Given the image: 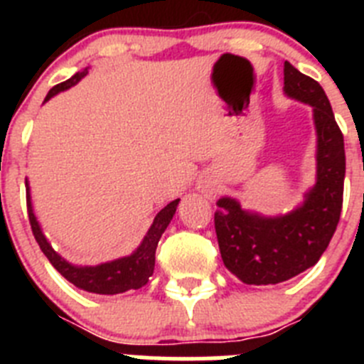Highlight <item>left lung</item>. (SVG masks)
Masks as SVG:
<instances>
[{
    "mask_svg": "<svg viewBox=\"0 0 364 364\" xmlns=\"http://www.w3.org/2000/svg\"><path fill=\"white\" fill-rule=\"evenodd\" d=\"M284 92L314 107L317 182L301 208L284 217L247 213L220 198L215 231L226 268L246 284H277L317 264L337 230L345 189V140L323 87L284 62Z\"/></svg>",
    "mask_w": 364,
    "mask_h": 364,
    "instance_id": "left-lung-1",
    "label": "left lung"
}]
</instances>
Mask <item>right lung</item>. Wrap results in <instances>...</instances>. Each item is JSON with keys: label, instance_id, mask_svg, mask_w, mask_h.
<instances>
[{"label": "right lung", "instance_id": "1", "mask_svg": "<svg viewBox=\"0 0 364 364\" xmlns=\"http://www.w3.org/2000/svg\"><path fill=\"white\" fill-rule=\"evenodd\" d=\"M87 74V69L82 73H76L73 78H69L67 82L58 83L49 91L47 100L53 98L54 95H58L60 91H65L69 87H73L74 83H78L80 80ZM25 186L27 180H25ZM180 198L169 202V204L160 211L153 220V226L149 228L147 235L144 237L142 244L138 246L136 252L129 257H124V259L112 260V262H105V264L100 266H73L70 262H67L65 259L58 255L53 250L45 235L41 233L40 224H38L36 217L32 213V204H31V195L27 191V211H28V222H31L32 235L36 242L40 244L41 252L45 253V257L49 259L50 264L62 273L63 277L74 284L76 288H82L85 291H91V294H102V295H114V294H124L127 290H136V288H142L149 277L153 275L154 269V252H156V246H159V240L162 237V233L166 231V228L169 226L173 215L176 211V205H178Z\"/></svg>", "mask_w": 364, "mask_h": 364}]
</instances>
